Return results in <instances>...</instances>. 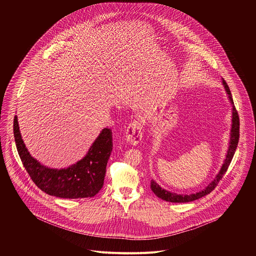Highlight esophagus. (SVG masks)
<instances>
[{
  "mask_svg": "<svg viewBox=\"0 0 256 256\" xmlns=\"http://www.w3.org/2000/svg\"><path fill=\"white\" fill-rule=\"evenodd\" d=\"M125 138H126V141L133 146H137L141 142L143 138V133H142V124L140 121L134 120L129 124L126 130Z\"/></svg>",
  "mask_w": 256,
  "mask_h": 256,
  "instance_id": "1",
  "label": "esophagus"
}]
</instances>
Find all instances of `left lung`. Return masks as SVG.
Instances as JSON below:
<instances>
[{
  "instance_id": "left-lung-1",
  "label": "left lung",
  "mask_w": 256,
  "mask_h": 256,
  "mask_svg": "<svg viewBox=\"0 0 256 256\" xmlns=\"http://www.w3.org/2000/svg\"><path fill=\"white\" fill-rule=\"evenodd\" d=\"M222 86L228 94V98L230 100V102L232 104V128H230V142H228V148L226 150V158L224 160V164H222V168L219 170V172L217 174V176H215V178L208 184L207 187H205L203 190L196 192V193H192L189 195H184V194H178L172 191H168L164 188H162L158 183L156 182L154 180L150 182V189L160 199L168 201V202H172V203H185V202H191L194 200H197L199 198L204 197L205 195L209 194L212 190L215 189V187L217 186V184L219 183L220 180L222 178L224 174H226L232 158L234 154V152L236 150V146L238 144V139H240V118H238V111L236 110L234 106V102H232V94L230 90L228 88V86L226 84V82H224V80L222 78Z\"/></svg>"
}]
</instances>
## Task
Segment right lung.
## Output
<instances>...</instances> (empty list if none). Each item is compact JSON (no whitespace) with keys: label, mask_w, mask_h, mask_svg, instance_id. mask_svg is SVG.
Masks as SVG:
<instances>
[{"label":"right lung","mask_w":256,"mask_h":256,"mask_svg":"<svg viewBox=\"0 0 256 256\" xmlns=\"http://www.w3.org/2000/svg\"><path fill=\"white\" fill-rule=\"evenodd\" d=\"M14 136L20 158L37 187L59 198L94 197L102 188L106 166L112 152V131L102 129L98 137L78 162L66 168H50L32 156L22 138L18 116L14 119Z\"/></svg>","instance_id":"right-lung-1"}]
</instances>
